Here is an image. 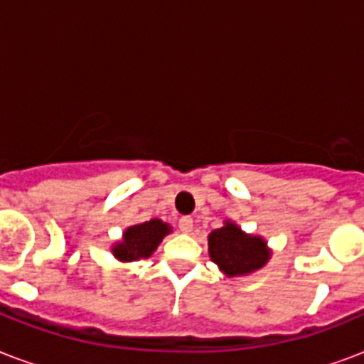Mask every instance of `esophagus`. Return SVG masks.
Listing matches in <instances>:
<instances>
[{
    "mask_svg": "<svg viewBox=\"0 0 364 364\" xmlns=\"http://www.w3.org/2000/svg\"><path fill=\"white\" fill-rule=\"evenodd\" d=\"M179 230H181V232H185V234H188L191 232V230H193V219H191V217H181V219H179Z\"/></svg>",
    "mask_w": 364,
    "mask_h": 364,
    "instance_id": "34e87169",
    "label": "esophagus"
}]
</instances>
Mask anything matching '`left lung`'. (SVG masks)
Listing matches in <instances>:
<instances>
[{
  "label": "left lung",
  "mask_w": 364,
  "mask_h": 364,
  "mask_svg": "<svg viewBox=\"0 0 364 364\" xmlns=\"http://www.w3.org/2000/svg\"><path fill=\"white\" fill-rule=\"evenodd\" d=\"M211 260L219 264L227 276H242L259 270L268 260L266 242L257 236H247L232 223L217 228L208 240Z\"/></svg>",
  "instance_id": "left-lung-1"
}]
</instances>
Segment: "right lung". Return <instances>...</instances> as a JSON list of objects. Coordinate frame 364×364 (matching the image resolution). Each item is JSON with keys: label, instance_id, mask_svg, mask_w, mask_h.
I'll return each mask as SVG.
<instances>
[{"label": "right lung", "instance_id": "1", "mask_svg": "<svg viewBox=\"0 0 364 364\" xmlns=\"http://www.w3.org/2000/svg\"><path fill=\"white\" fill-rule=\"evenodd\" d=\"M168 232H170V227L159 219L134 225L126 230L122 242L113 247V253H115L117 259L126 260V262L143 259V257L147 259L149 255L159 247V243Z\"/></svg>", "mask_w": 364, "mask_h": 364}]
</instances>
